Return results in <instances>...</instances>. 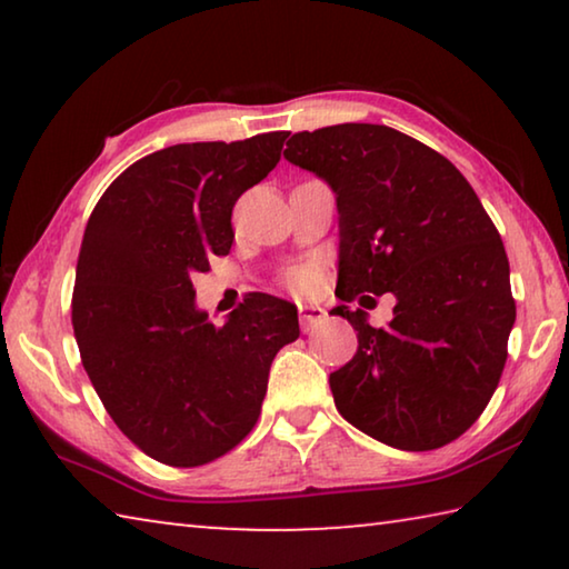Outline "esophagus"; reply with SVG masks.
<instances>
[{
  "instance_id": "obj_1",
  "label": "esophagus",
  "mask_w": 569,
  "mask_h": 569,
  "mask_svg": "<svg viewBox=\"0 0 569 569\" xmlns=\"http://www.w3.org/2000/svg\"><path fill=\"white\" fill-rule=\"evenodd\" d=\"M298 316H301V329L303 331H311L313 326H319L326 319V311H323L321 306L301 303V306H298Z\"/></svg>"
}]
</instances>
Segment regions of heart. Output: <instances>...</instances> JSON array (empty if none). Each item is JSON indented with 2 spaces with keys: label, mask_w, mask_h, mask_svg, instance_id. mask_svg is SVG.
I'll list each match as a JSON object with an SVG mask.
<instances>
[{
  "label": "heart",
  "mask_w": 569,
  "mask_h": 569,
  "mask_svg": "<svg viewBox=\"0 0 569 569\" xmlns=\"http://www.w3.org/2000/svg\"><path fill=\"white\" fill-rule=\"evenodd\" d=\"M316 283H319V273H316L313 266H296L291 273H288V286L293 288L296 293H308L313 291Z\"/></svg>",
  "instance_id": "heart-1"
}]
</instances>
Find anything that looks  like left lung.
<instances>
[{"mask_svg":"<svg viewBox=\"0 0 569 569\" xmlns=\"http://www.w3.org/2000/svg\"><path fill=\"white\" fill-rule=\"evenodd\" d=\"M283 158L336 192V296H397L387 329L361 308H333L359 331L329 379L336 409L389 447L449 445L492 399L517 316L492 218L445 156L387 124L296 132Z\"/></svg>","mask_w":569,"mask_h":569,"instance_id":"8db88e82","label":"left lung"}]
</instances>
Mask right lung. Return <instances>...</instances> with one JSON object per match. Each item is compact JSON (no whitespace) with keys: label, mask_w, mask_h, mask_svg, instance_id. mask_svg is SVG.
I'll return each mask as SVG.
<instances>
[{"label":"right lung","mask_w":569,"mask_h":569,"mask_svg":"<svg viewBox=\"0 0 569 569\" xmlns=\"http://www.w3.org/2000/svg\"><path fill=\"white\" fill-rule=\"evenodd\" d=\"M288 132L182 142L112 180L84 228L72 291L82 366L120 431L170 467H200L256 427L298 311L276 296L223 326L196 308L192 276L233 246L236 200L281 160Z\"/></svg>","instance_id":"add662e5"}]
</instances>
